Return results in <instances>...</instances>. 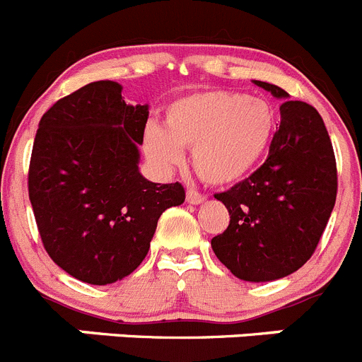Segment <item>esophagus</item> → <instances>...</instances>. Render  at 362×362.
<instances>
[{
  "label": "esophagus",
  "instance_id": "esophagus-1",
  "mask_svg": "<svg viewBox=\"0 0 362 362\" xmlns=\"http://www.w3.org/2000/svg\"><path fill=\"white\" fill-rule=\"evenodd\" d=\"M187 201L190 204H201V203H204V201H206V195L199 194V192H195V190H188L187 192Z\"/></svg>",
  "mask_w": 362,
  "mask_h": 362
}]
</instances>
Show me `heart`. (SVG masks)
<instances>
[{
    "mask_svg": "<svg viewBox=\"0 0 362 362\" xmlns=\"http://www.w3.org/2000/svg\"><path fill=\"white\" fill-rule=\"evenodd\" d=\"M165 125L145 131V154L172 170L192 151L199 177L210 185H233L251 174L269 152L278 115L269 100L230 89H201L172 100Z\"/></svg>",
    "mask_w": 362,
    "mask_h": 362,
    "instance_id": "b5f03b06",
    "label": "heart"
}]
</instances>
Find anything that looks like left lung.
<instances>
[{"mask_svg":"<svg viewBox=\"0 0 362 362\" xmlns=\"http://www.w3.org/2000/svg\"><path fill=\"white\" fill-rule=\"evenodd\" d=\"M276 98L287 91L255 81ZM267 159L250 177L215 194L230 226L211 238L215 257L240 280L271 281L313 257L337 195V167L323 118L313 105L281 104Z\"/></svg>","mask_w":362,"mask_h":362,"instance_id":"obj_1","label":"left lung"}]
</instances>
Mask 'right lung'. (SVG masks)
Returning <instances> with one entry per match:
<instances>
[{
    "instance_id": "right-lung-1",
    "label": "right lung",
    "mask_w": 362,
    "mask_h": 362,
    "mask_svg": "<svg viewBox=\"0 0 362 362\" xmlns=\"http://www.w3.org/2000/svg\"><path fill=\"white\" fill-rule=\"evenodd\" d=\"M148 105L125 104L122 86L98 81L42 115L28 195L42 246L77 280L107 285L147 257L158 218L185 201L181 183L138 170Z\"/></svg>"
}]
</instances>
